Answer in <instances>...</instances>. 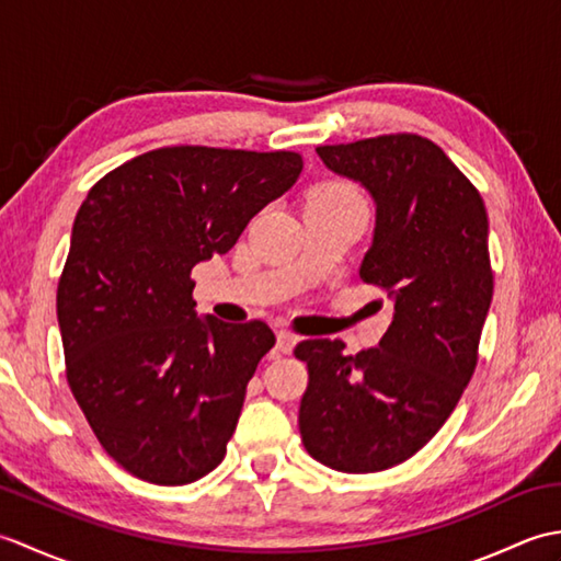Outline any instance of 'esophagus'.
<instances>
[{
  "mask_svg": "<svg viewBox=\"0 0 561 561\" xmlns=\"http://www.w3.org/2000/svg\"><path fill=\"white\" fill-rule=\"evenodd\" d=\"M296 342H299V337H296L294 332H289V330H279L277 332V350L282 354H291V350L296 347Z\"/></svg>",
  "mask_w": 561,
  "mask_h": 561,
  "instance_id": "obj_1",
  "label": "esophagus"
}]
</instances>
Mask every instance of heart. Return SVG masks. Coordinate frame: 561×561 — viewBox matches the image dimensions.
<instances>
[{
  "mask_svg": "<svg viewBox=\"0 0 561 561\" xmlns=\"http://www.w3.org/2000/svg\"><path fill=\"white\" fill-rule=\"evenodd\" d=\"M311 195H318V197H350V195H359L356 193V187L347 181H337V178H332V181H323L318 183Z\"/></svg>",
  "mask_w": 561,
  "mask_h": 561,
  "instance_id": "b5f03b06",
  "label": "heart"
}]
</instances>
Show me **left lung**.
Instances as JSON below:
<instances>
[{"instance_id":"obj_1","label":"left lung","mask_w":561,"mask_h":561,"mask_svg":"<svg viewBox=\"0 0 561 561\" xmlns=\"http://www.w3.org/2000/svg\"><path fill=\"white\" fill-rule=\"evenodd\" d=\"M330 171L376 202L359 277L396 306L378 347L304 340L301 440L340 472H380L412 458L456 410L478 366L492 304L490 221L468 178L432 139L400 133L318 147Z\"/></svg>"}]
</instances>
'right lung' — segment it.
Instances as JSON below:
<instances>
[{"instance_id": "1", "label": "right lung", "mask_w": 561, "mask_h": 561, "mask_svg": "<svg viewBox=\"0 0 561 561\" xmlns=\"http://www.w3.org/2000/svg\"><path fill=\"white\" fill-rule=\"evenodd\" d=\"M301 169L296 151L163 147L105 173L81 202L57 284L67 383L135 478L190 484L224 460L274 332L197 318L190 272L229 253Z\"/></svg>"}]
</instances>
